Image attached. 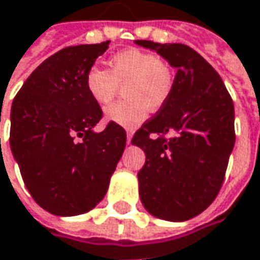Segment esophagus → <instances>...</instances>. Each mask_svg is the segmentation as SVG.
I'll list each match as a JSON object with an SVG mask.
<instances>
[{
  "mask_svg": "<svg viewBox=\"0 0 260 260\" xmlns=\"http://www.w3.org/2000/svg\"><path fill=\"white\" fill-rule=\"evenodd\" d=\"M132 136H133V133L127 130V143H128V145H130V142H132Z\"/></svg>",
  "mask_w": 260,
  "mask_h": 260,
  "instance_id": "esophagus-1",
  "label": "esophagus"
}]
</instances>
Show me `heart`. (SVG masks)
<instances>
[{
	"label": "heart",
	"instance_id": "heart-1",
	"mask_svg": "<svg viewBox=\"0 0 260 260\" xmlns=\"http://www.w3.org/2000/svg\"><path fill=\"white\" fill-rule=\"evenodd\" d=\"M124 83L127 99L108 107L105 118L124 127H136L148 117L149 108L159 110L171 96L174 73L162 58L128 48L111 57L110 70L93 66L85 77L89 96L99 105H108Z\"/></svg>",
	"mask_w": 260,
	"mask_h": 260
}]
</instances>
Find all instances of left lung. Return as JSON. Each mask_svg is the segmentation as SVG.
Returning <instances> with one entry per match:
<instances>
[{"label": "left lung", "mask_w": 260, "mask_h": 260, "mask_svg": "<svg viewBox=\"0 0 260 260\" xmlns=\"http://www.w3.org/2000/svg\"><path fill=\"white\" fill-rule=\"evenodd\" d=\"M135 44L177 69L171 96L132 139L146 155L137 174L140 201L159 219L187 221L203 212L222 186L236 142L234 104L219 74L190 46ZM167 133L170 139L162 137Z\"/></svg>", "instance_id": "8db88e82"}]
</instances>
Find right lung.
<instances>
[{"label": "right lung", "instance_id": "add662e5", "mask_svg": "<svg viewBox=\"0 0 260 260\" xmlns=\"http://www.w3.org/2000/svg\"><path fill=\"white\" fill-rule=\"evenodd\" d=\"M108 44L69 46L46 58L11 105L10 146L35 202L58 216L93 209L104 199L125 148V130L111 121L95 132L102 110L85 86Z\"/></svg>", "mask_w": 260, "mask_h": 260}]
</instances>
